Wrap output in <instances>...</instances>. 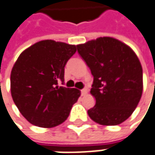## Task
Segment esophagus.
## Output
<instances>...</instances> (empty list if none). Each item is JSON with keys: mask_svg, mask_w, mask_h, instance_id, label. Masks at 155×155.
Returning a JSON list of instances; mask_svg holds the SVG:
<instances>
[{"mask_svg": "<svg viewBox=\"0 0 155 155\" xmlns=\"http://www.w3.org/2000/svg\"><path fill=\"white\" fill-rule=\"evenodd\" d=\"M87 91H88V89H87V87H84V88H82V89L81 90V95H82V96L86 95L87 93Z\"/></svg>", "mask_w": 155, "mask_h": 155, "instance_id": "1", "label": "esophagus"}]
</instances>
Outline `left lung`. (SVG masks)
<instances>
[{
    "label": "left lung",
    "instance_id": "8db88e82",
    "mask_svg": "<svg viewBox=\"0 0 155 155\" xmlns=\"http://www.w3.org/2000/svg\"><path fill=\"white\" fill-rule=\"evenodd\" d=\"M79 54L94 77L91 95L96 104L89 117L102 125L125 121L139 104L143 91L140 61L130 46L110 37L77 45Z\"/></svg>",
    "mask_w": 155,
    "mask_h": 155
}]
</instances>
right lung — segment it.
I'll return each instance as SVG.
<instances>
[{"instance_id": "1", "label": "right lung", "mask_w": 155, "mask_h": 155, "mask_svg": "<svg viewBox=\"0 0 155 155\" xmlns=\"http://www.w3.org/2000/svg\"><path fill=\"white\" fill-rule=\"evenodd\" d=\"M77 45L42 40L23 51L10 74L15 104L30 123L51 128L62 124L81 96L76 88L58 86L64 82L65 66Z\"/></svg>"}]
</instances>
